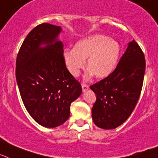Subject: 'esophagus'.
<instances>
[{
    "mask_svg": "<svg viewBox=\"0 0 158 158\" xmlns=\"http://www.w3.org/2000/svg\"><path fill=\"white\" fill-rule=\"evenodd\" d=\"M82 88H83V91L84 92V91L88 90L89 86L87 84H86V83H82Z\"/></svg>",
    "mask_w": 158,
    "mask_h": 158,
    "instance_id": "34e87169",
    "label": "esophagus"
}]
</instances>
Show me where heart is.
<instances>
[{
	"label": "heart",
	"mask_w": 158,
	"mask_h": 158,
	"mask_svg": "<svg viewBox=\"0 0 158 158\" xmlns=\"http://www.w3.org/2000/svg\"><path fill=\"white\" fill-rule=\"evenodd\" d=\"M121 55V46L118 41L101 34L81 40L74 49L64 52L63 59L68 72L75 77L86 66L89 68L86 78L94 73L97 78H105L115 69Z\"/></svg>",
	"instance_id": "obj_1"
}]
</instances>
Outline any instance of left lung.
Instances as JSON below:
<instances>
[{"label": "left lung", "instance_id": "obj_1", "mask_svg": "<svg viewBox=\"0 0 158 158\" xmlns=\"http://www.w3.org/2000/svg\"><path fill=\"white\" fill-rule=\"evenodd\" d=\"M145 70L143 52L131 41L114 71L90 87L96 94L92 119L97 127L111 130L127 120L139 99Z\"/></svg>", "mask_w": 158, "mask_h": 158}]
</instances>
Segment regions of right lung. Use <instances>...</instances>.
I'll use <instances>...</instances> for the list:
<instances>
[{"label":"right lung","instance_id":"obj_1","mask_svg":"<svg viewBox=\"0 0 158 158\" xmlns=\"http://www.w3.org/2000/svg\"><path fill=\"white\" fill-rule=\"evenodd\" d=\"M61 30L48 23L37 25L27 35L16 57V83L23 103L31 117L48 128L68 120L71 102L82 93L80 83L64 64V45L57 40Z\"/></svg>","mask_w":158,"mask_h":158}]
</instances>
